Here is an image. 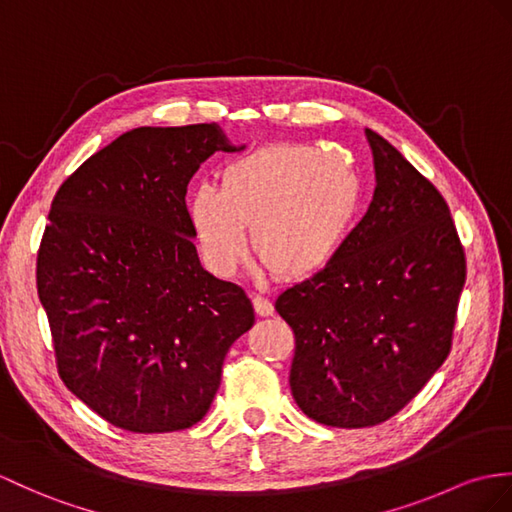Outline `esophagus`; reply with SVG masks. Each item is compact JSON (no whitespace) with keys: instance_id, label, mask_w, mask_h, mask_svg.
I'll list each match as a JSON object with an SVG mask.
<instances>
[{"instance_id":"34e87169","label":"esophagus","mask_w":512,"mask_h":512,"mask_svg":"<svg viewBox=\"0 0 512 512\" xmlns=\"http://www.w3.org/2000/svg\"><path fill=\"white\" fill-rule=\"evenodd\" d=\"M252 302H254V308H256V313H258L260 317L273 315V304L269 302V299H267L265 295L254 293V295H252Z\"/></svg>"}]
</instances>
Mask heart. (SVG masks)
I'll return each mask as SVG.
<instances>
[{
    "label": "heart",
    "mask_w": 512,
    "mask_h": 512,
    "mask_svg": "<svg viewBox=\"0 0 512 512\" xmlns=\"http://www.w3.org/2000/svg\"><path fill=\"white\" fill-rule=\"evenodd\" d=\"M358 197V178L339 156L308 145H269L230 162L219 189H195L189 217L199 254L217 276H232L245 263V226H252V247L263 265L299 280L341 247Z\"/></svg>",
    "instance_id": "heart-1"
}]
</instances>
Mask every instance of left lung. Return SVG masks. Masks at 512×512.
Instances as JSON below:
<instances>
[{"label":"left lung","instance_id":"1","mask_svg":"<svg viewBox=\"0 0 512 512\" xmlns=\"http://www.w3.org/2000/svg\"><path fill=\"white\" fill-rule=\"evenodd\" d=\"M376 169L367 215L326 267L278 295L295 334L291 393L310 419L369 428L413 400L452 350L467 263L443 195L365 130Z\"/></svg>","mask_w":512,"mask_h":512}]
</instances>
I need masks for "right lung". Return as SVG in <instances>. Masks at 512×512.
I'll list each match as a JSON object with an SVG mask.
<instances>
[{
	"label": "right lung",
	"instance_id": "obj_1",
	"mask_svg": "<svg viewBox=\"0 0 512 512\" xmlns=\"http://www.w3.org/2000/svg\"><path fill=\"white\" fill-rule=\"evenodd\" d=\"M234 149L217 123L136 128L54 197L36 289L58 373L121 430L191 428L215 400L230 345L254 326L241 286L199 263L184 199L199 165Z\"/></svg>",
	"mask_w": 512,
	"mask_h": 512
}]
</instances>
